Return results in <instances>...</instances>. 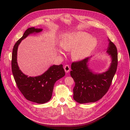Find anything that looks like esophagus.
Segmentation results:
<instances>
[{"mask_svg":"<svg viewBox=\"0 0 130 130\" xmlns=\"http://www.w3.org/2000/svg\"><path fill=\"white\" fill-rule=\"evenodd\" d=\"M64 69L66 73H68L70 70V67L68 64H67L64 66Z\"/></svg>","mask_w":130,"mask_h":130,"instance_id":"34e87169","label":"esophagus"}]
</instances>
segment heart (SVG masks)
<instances>
[{
  "instance_id": "b5f03b06",
  "label": "heart",
  "mask_w": 130,
  "mask_h": 130,
  "mask_svg": "<svg viewBox=\"0 0 130 130\" xmlns=\"http://www.w3.org/2000/svg\"><path fill=\"white\" fill-rule=\"evenodd\" d=\"M86 33L79 32L67 34L62 38L60 46L64 50H72L71 56L74 60L85 58L91 52L97 45V40Z\"/></svg>"
}]
</instances>
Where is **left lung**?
Returning <instances> with one entry per match:
<instances>
[{"label":"left lung","instance_id":"1","mask_svg":"<svg viewBox=\"0 0 130 130\" xmlns=\"http://www.w3.org/2000/svg\"><path fill=\"white\" fill-rule=\"evenodd\" d=\"M107 53L111 56V66L106 72L94 73L88 68L90 58L72 62L70 72L75 85L73 89V98L79 103L96 102L108 91L116 72L118 64L117 50L109 39Z\"/></svg>","mask_w":130,"mask_h":130}]
</instances>
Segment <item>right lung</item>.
I'll use <instances>...</instances> for the list:
<instances>
[{"label":"right lung","mask_w":130,"mask_h":130,"mask_svg":"<svg viewBox=\"0 0 130 130\" xmlns=\"http://www.w3.org/2000/svg\"><path fill=\"white\" fill-rule=\"evenodd\" d=\"M41 29L32 27L25 31L23 36L15 44L12 56V71L17 86L27 100L40 104L48 101L52 95L54 86L57 80L65 75L62 64L53 65L43 74L36 77H28L18 67L17 62L18 47L21 40L29 35L39 33Z\"/></svg>","instance_id":"add662e5"}]
</instances>
